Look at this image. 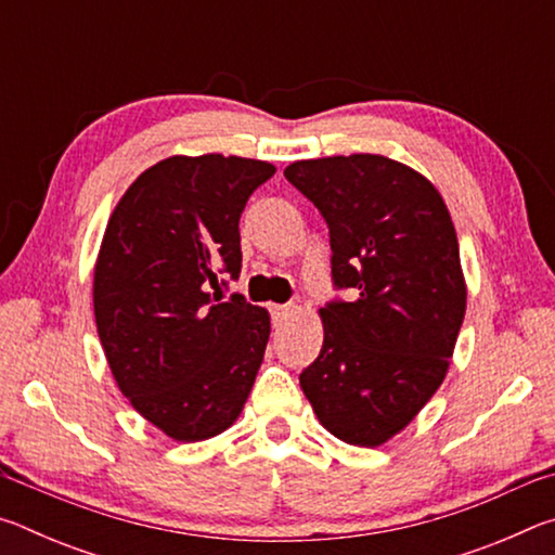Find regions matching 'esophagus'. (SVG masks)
Returning <instances> with one entry per match:
<instances>
[{
    "mask_svg": "<svg viewBox=\"0 0 555 555\" xmlns=\"http://www.w3.org/2000/svg\"><path fill=\"white\" fill-rule=\"evenodd\" d=\"M294 306H271V315H274V323H284L286 318L294 315Z\"/></svg>",
    "mask_w": 555,
    "mask_h": 555,
    "instance_id": "esophagus-1",
    "label": "esophagus"
}]
</instances>
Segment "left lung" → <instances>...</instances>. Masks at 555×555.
<instances>
[{"mask_svg":"<svg viewBox=\"0 0 555 555\" xmlns=\"http://www.w3.org/2000/svg\"><path fill=\"white\" fill-rule=\"evenodd\" d=\"M327 222L333 281L354 300L321 308L323 347L300 389L327 434L377 448L443 384L465 318L455 224L426 176L379 154L284 168Z\"/></svg>","mask_w":555,"mask_h":555,"instance_id":"obj_1","label":"left lung"}]
</instances>
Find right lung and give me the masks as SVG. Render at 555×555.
<instances>
[{"mask_svg": "<svg viewBox=\"0 0 555 555\" xmlns=\"http://www.w3.org/2000/svg\"><path fill=\"white\" fill-rule=\"evenodd\" d=\"M274 173L257 158L168 156L109 215L92 279L102 350L131 406L181 443L228 430L264 360L269 311L222 300L220 276L237 279L240 215Z\"/></svg>", "mask_w": 555, "mask_h": 555, "instance_id": "right-lung-1", "label": "right lung"}]
</instances>
